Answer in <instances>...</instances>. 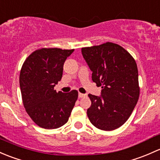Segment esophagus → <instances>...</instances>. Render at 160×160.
Listing matches in <instances>:
<instances>
[{
	"instance_id": "esophagus-1",
	"label": "esophagus",
	"mask_w": 160,
	"mask_h": 160,
	"mask_svg": "<svg viewBox=\"0 0 160 160\" xmlns=\"http://www.w3.org/2000/svg\"><path fill=\"white\" fill-rule=\"evenodd\" d=\"M86 96V95L85 94H83V93H78V98H83V97H85Z\"/></svg>"
}]
</instances>
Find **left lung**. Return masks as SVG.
I'll use <instances>...</instances> for the list:
<instances>
[{"mask_svg":"<svg viewBox=\"0 0 160 160\" xmlns=\"http://www.w3.org/2000/svg\"><path fill=\"white\" fill-rule=\"evenodd\" d=\"M92 72V81L102 87L100 96L88 94L92 105L87 115L94 126L112 131L122 126L131 116L139 97L136 62L118 44L106 42L82 48Z\"/></svg>","mask_w":160,"mask_h":160,"instance_id":"1","label":"left lung"}]
</instances>
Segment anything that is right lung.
<instances>
[{
  "mask_svg": "<svg viewBox=\"0 0 160 160\" xmlns=\"http://www.w3.org/2000/svg\"><path fill=\"white\" fill-rule=\"evenodd\" d=\"M74 49L43 48L26 58L20 72L24 107L35 124L47 129H58L68 122L78 98V91L57 92L65 60Z\"/></svg>",
  "mask_w": 160,
  "mask_h": 160,
  "instance_id": "1",
  "label": "right lung"
}]
</instances>
